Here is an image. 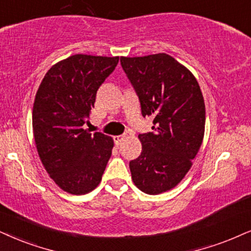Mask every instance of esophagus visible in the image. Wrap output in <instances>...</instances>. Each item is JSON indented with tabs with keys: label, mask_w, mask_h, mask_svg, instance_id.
<instances>
[{
	"label": "esophagus",
	"mask_w": 251,
	"mask_h": 251,
	"mask_svg": "<svg viewBox=\"0 0 251 251\" xmlns=\"http://www.w3.org/2000/svg\"><path fill=\"white\" fill-rule=\"evenodd\" d=\"M125 138H126L125 135H116V136H113V140H115V144L117 146H119L124 140H125Z\"/></svg>",
	"instance_id": "1"
}]
</instances>
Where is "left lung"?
<instances>
[{"label":"left lung","instance_id":"left-lung-1","mask_svg":"<svg viewBox=\"0 0 251 251\" xmlns=\"http://www.w3.org/2000/svg\"><path fill=\"white\" fill-rule=\"evenodd\" d=\"M134 88L142 116L153 117V131L139 134L140 156L129 162L136 188L158 195L175 188L192 166L205 131L201 87L188 68L158 53L120 58Z\"/></svg>","mask_w":251,"mask_h":251}]
</instances>
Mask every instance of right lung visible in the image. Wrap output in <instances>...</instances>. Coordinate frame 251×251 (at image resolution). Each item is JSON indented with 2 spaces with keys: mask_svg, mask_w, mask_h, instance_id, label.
<instances>
[{
  "mask_svg": "<svg viewBox=\"0 0 251 251\" xmlns=\"http://www.w3.org/2000/svg\"><path fill=\"white\" fill-rule=\"evenodd\" d=\"M119 56L75 54L52 66L34 98L32 127L37 151L50 178L63 191L85 195L100 184L113 140L91 134L89 123L98 88L115 71Z\"/></svg>",
  "mask_w": 251,
  "mask_h": 251,
  "instance_id": "add662e5",
  "label": "right lung"
}]
</instances>
